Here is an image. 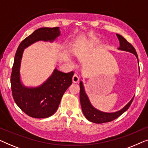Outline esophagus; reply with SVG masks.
Masks as SVG:
<instances>
[{
	"instance_id": "obj_1",
	"label": "esophagus",
	"mask_w": 148,
	"mask_h": 148,
	"mask_svg": "<svg viewBox=\"0 0 148 148\" xmlns=\"http://www.w3.org/2000/svg\"><path fill=\"white\" fill-rule=\"evenodd\" d=\"M72 80H73V83H78L79 81V78L77 75L75 74L73 76Z\"/></svg>"
}]
</instances>
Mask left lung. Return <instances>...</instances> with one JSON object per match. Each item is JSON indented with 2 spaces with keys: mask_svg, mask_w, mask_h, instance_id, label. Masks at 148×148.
Instances as JSON below:
<instances>
[{
  "mask_svg": "<svg viewBox=\"0 0 148 148\" xmlns=\"http://www.w3.org/2000/svg\"><path fill=\"white\" fill-rule=\"evenodd\" d=\"M117 38L119 40V44L120 46L118 48V50H123V51H126L131 52L134 54L136 56L137 62L139 64L138 60V56H137V54L134 47L131 45L130 43H129L127 41L126 39L123 37L122 36L119 35V34H116ZM80 85V103L81 106H82V112L84 113V116L86 118L88 119V121H91V122L94 123H98V124H100V123H104L107 122H110L116 118H118L119 116L123 114L125 111L127 110V109L129 108L131 103L133 102L134 96L131 98V100L125 105V106L121 109V110H117L116 112H106L101 111L98 109L95 108V107L90 102V99L88 98V96L87 95L86 90H85V88L84 86V83L82 81H81L79 83Z\"/></svg>",
  "mask_w": 148,
  "mask_h": 148,
  "instance_id": "1",
  "label": "left lung"
}]
</instances>
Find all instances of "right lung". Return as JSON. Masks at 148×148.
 Wrapping results in <instances>:
<instances>
[{
  "mask_svg": "<svg viewBox=\"0 0 148 148\" xmlns=\"http://www.w3.org/2000/svg\"><path fill=\"white\" fill-rule=\"evenodd\" d=\"M60 36L58 27L39 28L21 42L16 52L11 76L12 94L16 104L33 118H48L56 112L64 93L72 84L73 72L63 73L55 68L41 85L25 86L20 73L24 50L39 41L53 42Z\"/></svg>",
  "mask_w": 148,
  "mask_h": 148,
  "instance_id": "1",
  "label": "right lung"
}]
</instances>
